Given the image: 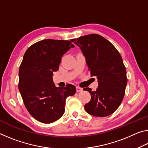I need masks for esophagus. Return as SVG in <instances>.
I'll return each instance as SVG.
<instances>
[{
    "label": "esophagus",
    "instance_id": "obj_1",
    "mask_svg": "<svg viewBox=\"0 0 148 148\" xmlns=\"http://www.w3.org/2000/svg\"><path fill=\"white\" fill-rule=\"evenodd\" d=\"M83 91V89L81 88V87H79L78 86L76 87V91L77 92H80V91Z\"/></svg>",
    "mask_w": 148,
    "mask_h": 148
}]
</instances>
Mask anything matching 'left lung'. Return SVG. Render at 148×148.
<instances>
[{
	"label": "left lung",
	"instance_id": "left-lung-1",
	"mask_svg": "<svg viewBox=\"0 0 148 148\" xmlns=\"http://www.w3.org/2000/svg\"><path fill=\"white\" fill-rule=\"evenodd\" d=\"M71 41L82 50L91 76L98 79L97 91H92L89 87L84 89L91 96L85 110L96 117L113 114L121 103L127 84L126 69L119 53L99 34L86 35Z\"/></svg>",
	"mask_w": 148,
	"mask_h": 148
}]
</instances>
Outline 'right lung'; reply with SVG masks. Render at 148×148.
I'll list each match as a JSON object with an SVG mask.
<instances>
[{
  "mask_svg": "<svg viewBox=\"0 0 148 148\" xmlns=\"http://www.w3.org/2000/svg\"><path fill=\"white\" fill-rule=\"evenodd\" d=\"M74 47L69 40L46 39L25 53L19 71V90L26 108L37 121L51 123L59 119L64 112L66 99L76 92L73 85L56 87L52 78L62 57Z\"/></svg>",
  "mask_w": 148,
  "mask_h": 148,
  "instance_id": "1",
  "label": "right lung"
}]
</instances>
